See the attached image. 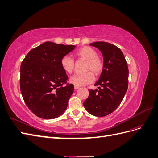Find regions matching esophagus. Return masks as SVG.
Returning a JSON list of instances; mask_svg holds the SVG:
<instances>
[{
    "label": "esophagus",
    "instance_id": "obj_1",
    "mask_svg": "<svg viewBox=\"0 0 158 158\" xmlns=\"http://www.w3.org/2000/svg\"><path fill=\"white\" fill-rule=\"evenodd\" d=\"M74 88L75 89H78L79 88V86H77V85H74Z\"/></svg>",
    "mask_w": 158,
    "mask_h": 158
}]
</instances>
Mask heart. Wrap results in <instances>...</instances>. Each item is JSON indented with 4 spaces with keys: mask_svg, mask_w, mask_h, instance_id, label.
<instances>
[{
    "mask_svg": "<svg viewBox=\"0 0 158 158\" xmlns=\"http://www.w3.org/2000/svg\"><path fill=\"white\" fill-rule=\"evenodd\" d=\"M76 55L80 59L87 60L85 70H92L95 75L102 73L103 67V61L98 56V52L92 47L89 46L81 47L76 51ZM60 65L66 73L71 74L74 69V60L70 56L65 55L60 60ZM94 79V74L92 72H88L84 74L72 76L70 82L74 85L83 86L93 82Z\"/></svg>",
    "mask_w": 158,
    "mask_h": 158,
    "instance_id": "obj_1",
    "label": "heart"
}]
</instances>
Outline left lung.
Instances as JSON below:
<instances>
[{
	"label": "left lung",
	"mask_w": 158,
	"mask_h": 158,
	"mask_svg": "<svg viewBox=\"0 0 158 158\" xmlns=\"http://www.w3.org/2000/svg\"><path fill=\"white\" fill-rule=\"evenodd\" d=\"M103 57V67L99 80L94 84L98 89H89L84 103L87 111L96 117H105L113 113L123 99L128 89V69L121 50L107 42L92 43Z\"/></svg>",
	"instance_id": "8db88e82"
}]
</instances>
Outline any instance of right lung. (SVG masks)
I'll list each match as a JSON object with an SVG mask.
<instances>
[{"mask_svg":"<svg viewBox=\"0 0 158 158\" xmlns=\"http://www.w3.org/2000/svg\"><path fill=\"white\" fill-rule=\"evenodd\" d=\"M76 48L46 41L28 52L20 66V90L32 113L44 119L63 114L74 92L60 60Z\"/></svg>","mask_w":158,"mask_h":158,"instance_id":"add662e5","label":"right lung"}]
</instances>
